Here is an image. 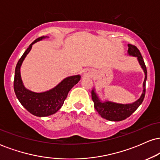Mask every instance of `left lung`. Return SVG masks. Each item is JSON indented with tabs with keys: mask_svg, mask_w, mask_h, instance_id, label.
<instances>
[{
	"mask_svg": "<svg viewBox=\"0 0 160 160\" xmlns=\"http://www.w3.org/2000/svg\"><path fill=\"white\" fill-rule=\"evenodd\" d=\"M128 53L130 56H135L138 58L139 64H140L142 69L144 70V72L145 74V78L144 83H143V93L141 95V98L132 104H117L113 103L111 102H102L97 96L96 93L95 92L94 89L92 90V98L93 102H94V107L98 113L101 115V117L106 119L108 120L111 121H121L126 119L127 117H130L132 113H134L137 110V108L141 105L144 100L145 96V85H146L147 76V68L145 65L143 57L141 56L140 51L135 46L128 44Z\"/></svg>",
	"mask_w": 160,
	"mask_h": 160,
	"instance_id": "1",
	"label": "left lung"
}]
</instances>
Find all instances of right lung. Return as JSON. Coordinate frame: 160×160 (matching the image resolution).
<instances>
[{"instance_id":"obj_1","label":"right lung","mask_w":160,"mask_h":160,"mask_svg":"<svg viewBox=\"0 0 160 160\" xmlns=\"http://www.w3.org/2000/svg\"><path fill=\"white\" fill-rule=\"evenodd\" d=\"M46 37H40L31 43L19 58L16 66L14 78V91L19 102L28 111L37 117H47L56 113L63 105L68 93L71 88L80 81V76H71L64 79L56 87L44 92L37 93L25 89L20 75V67L25 56L30 52L32 45Z\"/></svg>"}]
</instances>
